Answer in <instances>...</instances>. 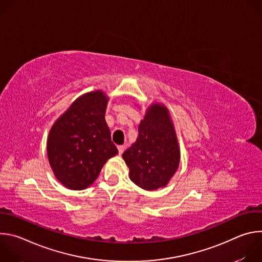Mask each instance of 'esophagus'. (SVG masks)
<instances>
[{
    "label": "esophagus",
    "instance_id": "obj_1",
    "mask_svg": "<svg viewBox=\"0 0 262 262\" xmlns=\"http://www.w3.org/2000/svg\"><path fill=\"white\" fill-rule=\"evenodd\" d=\"M124 150H125V146H123V145L118 146V152H119V155H122Z\"/></svg>",
    "mask_w": 262,
    "mask_h": 262
}]
</instances>
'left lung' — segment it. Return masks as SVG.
<instances>
[{
	"label": "left lung",
	"instance_id": "left-lung-1",
	"mask_svg": "<svg viewBox=\"0 0 262 262\" xmlns=\"http://www.w3.org/2000/svg\"><path fill=\"white\" fill-rule=\"evenodd\" d=\"M138 132L136 142L122 155L129 178L146 191L165 188L180 162V148L167 106L161 102L149 105Z\"/></svg>",
	"mask_w": 262,
	"mask_h": 262
}]
</instances>
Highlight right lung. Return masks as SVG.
<instances>
[{"mask_svg": "<svg viewBox=\"0 0 262 262\" xmlns=\"http://www.w3.org/2000/svg\"><path fill=\"white\" fill-rule=\"evenodd\" d=\"M107 101L102 90L79 96L49 133L50 166L58 181L69 190L87 189L106 161L118 154L104 119Z\"/></svg>", "mask_w": 262, "mask_h": 262, "instance_id": "obj_1", "label": "right lung"}]
</instances>
